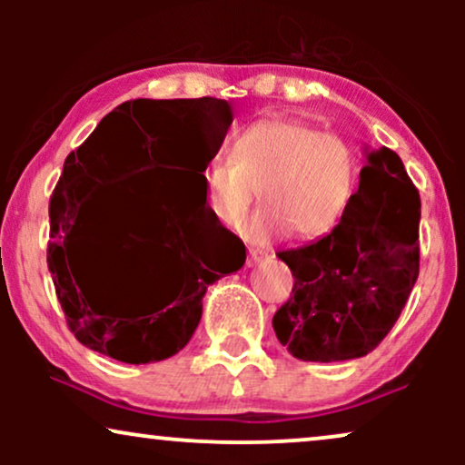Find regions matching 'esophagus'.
Segmentation results:
<instances>
[{"label":"esophagus","mask_w":465,"mask_h":465,"mask_svg":"<svg viewBox=\"0 0 465 465\" xmlns=\"http://www.w3.org/2000/svg\"><path fill=\"white\" fill-rule=\"evenodd\" d=\"M264 260H269V251H262V249H249L247 266H255V264L264 262Z\"/></svg>","instance_id":"esophagus-1"}]
</instances>
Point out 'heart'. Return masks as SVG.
Masks as SVG:
<instances>
[{"mask_svg": "<svg viewBox=\"0 0 465 465\" xmlns=\"http://www.w3.org/2000/svg\"><path fill=\"white\" fill-rule=\"evenodd\" d=\"M210 214L236 227L260 190L264 207L242 233L251 240L328 236L348 214L359 185V157L343 137L291 117H266L236 135L232 157L203 174Z\"/></svg>", "mask_w": 465, "mask_h": 465, "instance_id": "b5f03b06", "label": "heart"}]
</instances>
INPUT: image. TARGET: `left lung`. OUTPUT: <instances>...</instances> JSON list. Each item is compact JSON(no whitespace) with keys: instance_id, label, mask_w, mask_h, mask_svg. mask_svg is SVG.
<instances>
[{"instance_id":"left-lung-1","label":"left lung","mask_w":465,"mask_h":465,"mask_svg":"<svg viewBox=\"0 0 465 465\" xmlns=\"http://www.w3.org/2000/svg\"><path fill=\"white\" fill-rule=\"evenodd\" d=\"M359 190L328 236L280 251L292 271V297L273 330L295 359L354 361L398 322L420 273V194L402 159L365 148Z\"/></svg>"}]
</instances>
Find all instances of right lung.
Returning a JSON list of instances; mask_svg holds the SVG:
<instances>
[{
	"label": "right lung",
	"instance_id": "add662e5",
	"mask_svg": "<svg viewBox=\"0 0 465 465\" xmlns=\"http://www.w3.org/2000/svg\"><path fill=\"white\" fill-rule=\"evenodd\" d=\"M232 122L227 100L140 98L104 115L69 153L50 199L47 266L84 348L129 365L170 359L194 334L207 286L242 269V240L210 214L203 185ZM154 158L175 165L140 202L80 234L84 205Z\"/></svg>",
	"mask_w": 465,
	"mask_h": 465
}]
</instances>
